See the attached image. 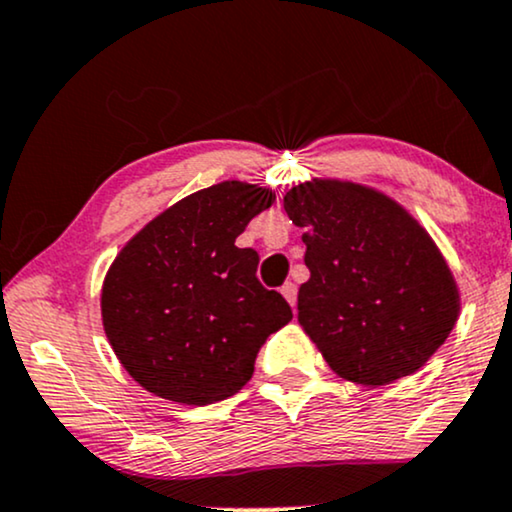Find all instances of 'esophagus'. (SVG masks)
<instances>
[{"label": "esophagus", "mask_w": 512, "mask_h": 512, "mask_svg": "<svg viewBox=\"0 0 512 512\" xmlns=\"http://www.w3.org/2000/svg\"><path fill=\"white\" fill-rule=\"evenodd\" d=\"M281 295L288 300V305L295 307V295H298V288H295V283H291V281L283 283V286H281Z\"/></svg>", "instance_id": "1"}]
</instances>
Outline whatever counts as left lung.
Instances as JSON below:
<instances>
[{
    "mask_svg": "<svg viewBox=\"0 0 512 512\" xmlns=\"http://www.w3.org/2000/svg\"><path fill=\"white\" fill-rule=\"evenodd\" d=\"M283 209L305 231L298 322L326 365L362 386L427 365L458 322L460 288L420 221L391 195L341 178L298 183Z\"/></svg>",
    "mask_w": 512,
    "mask_h": 512,
    "instance_id": "obj_1",
    "label": "left lung"
}]
</instances>
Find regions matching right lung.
Listing matches in <instances>:
<instances>
[{"instance_id": "add662e5", "label": "right lung", "mask_w": 512, "mask_h": 512, "mask_svg": "<svg viewBox=\"0 0 512 512\" xmlns=\"http://www.w3.org/2000/svg\"><path fill=\"white\" fill-rule=\"evenodd\" d=\"M274 200L255 183H214L147 221L109 264L104 334L145 391L183 405L229 398L269 334L291 322L286 300L257 281V252L236 245Z\"/></svg>"}]
</instances>
